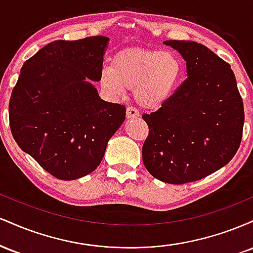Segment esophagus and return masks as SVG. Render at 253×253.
<instances>
[{"label": "esophagus", "mask_w": 253, "mask_h": 253, "mask_svg": "<svg viewBox=\"0 0 253 253\" xmlns=\"http://www.w3.org/2000/svg\"><path fill=\"white\" fill-rule=\"evenodd\" d=\"M139 112L136 109H134V108H132V107H128V108L126 109V117H127V119H136V118H139Z\"/></svg>", "instance_id": "34e87169"}]
</instances>
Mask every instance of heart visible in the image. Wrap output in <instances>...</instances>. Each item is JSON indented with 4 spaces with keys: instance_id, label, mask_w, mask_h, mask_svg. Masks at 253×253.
<instances>
[{
    "instance_id": "heart-1",
    "label": "heart",
    "mask_w": 253,
    "mask_h": 253,
    "mask_svg": "<svg viewBox=\"0 0 253 253\" xmlns=\"http://www.w3.org/2000/svg\"><path fill=\"white\" fill-rule=\"evenodd\" d=\"M182 75V60L175 52L129 47L118 52L110 66L102 69L100 83L113 97L134 88L139 106L157 109L170 100Z\"/></svg>"
}]
</instances>
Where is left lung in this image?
<instances>
[{"label": "left lung", "instance_id": "8db88e82", "mask_svg": "<svg viewBox=\"0 0 253 253\" xmlns=\"http://www.w3.org/2000/svg\"><path fill=\"white\" fill-rule=\"evenodd\" d=\"M181 54L188 78L157 112L144 114L149 136L143 162L159 181H199L229 163L239 149L244 106L229 64L201 43L167 40Z\"/></svg>", "mask_w": 253, "mask_h": 253}]
</instances>
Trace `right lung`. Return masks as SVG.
<instances>
[{"label": "right lung", "mask_w": 253, "mask_h": 253, "mask_svg": "<svg viewBox=\"0 0 253 253\" xmlns=\"http://www.w3.org/2000/svg\"><path fill=\"white\" fill-rule=\"evenodd\" d=\"M109 38L56 40L26 60L9 101L11 134L24 152L63 181L92 172L126 118L102 100L100 82Z\"/></svg>", "instance_id": "1"}]
</instances>
